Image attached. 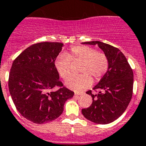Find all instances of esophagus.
I'll return each mask as SVG.
<instances>
[{
    "instance_id": "obj_1",
    "label": "esophagus",
    "mask_w": 146,
    "mask_h": 146,
    "mask_svg": "<svg viewBox=\"0 0 146 146\" xmlns=\"http://www.w3.org/2000/svg\"><path fill=\"white\" fill-rule=\"evenodd\" d=\"M83 94V92H75V96H80V95Z\"/></svg>"
}]
</instances>
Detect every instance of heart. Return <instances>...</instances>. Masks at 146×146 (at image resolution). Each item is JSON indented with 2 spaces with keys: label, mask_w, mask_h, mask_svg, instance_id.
<instances>
[{
  "label": "heart",
  "mask_w": 146,
  "mask_h": 146,
  "mask_svg": "<svg viewBox=\"0 0 146 146\" xmlns=\"http://www.w3.org/2000/svg\"><path fill=\"white\" fill-rule=\"evenodd\" d=\"M71 62H82L79 75H73L66 80L67 87L74 90H82L92 84V78L100 80L109 68L108 58L104 53L98 52L87 45L73 46L68 54H62L55 60V68L62 78L69 76Z\"/></svg>",
  "instance_id": "obj_1"
}]
</instances>
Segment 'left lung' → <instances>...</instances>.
<instances>
[{
	"mask_svg": "<svg viewBox=\"0 0 146 146\" xmlns=\"http://www.w3.org/2000/svg\"><path fill=\"white\" fill-rule=\"evenodd\" d=\"M85 45H98L109 60V68L97 85L98 90L92 94L90 107L82 109V112L87 120L98 124H108L117 120L127 108L132 97L134 74L126 56L118 48L100 41L82 42Z\"/></svg>",
	"mask_w": 146,
	"mask_h": 146,
	"instance_id": "left-lung-1",
	"label": "left lung"
}]
</instances>
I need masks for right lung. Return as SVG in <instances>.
<instances>
[{
    "label": "right lung",
    "mask_w": 146,
    "mask_h": 146,
    "mask_svg": "<svg viewBox=\"0 0 146 146\" xmlns=\"http://www.w3.org/2000/svg\"><path fill=\"white\" fill-rule=\"evenodd\" d=\"M63 43L43 42L29 46L14 60L9 77V90L17 111L37 124L59 117L65 101L74 92L63 87L55 60ZM60 88L56 91L54 87Z\"/></svg>",
    "instance_id": "right-lung-1"
}]
</instances>
